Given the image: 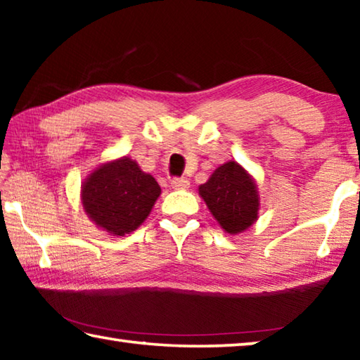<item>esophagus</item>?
Listing matches in <instances>:
<instances>
[{
    "instance_id": "1",
    "label": "esophagus",
    "mask_w": 360,
    "mask_h": 360,
    "mask_svg": "<svg viewBox=\"0 0 360 360\" xmlns=\"http://www.w3.org/2000/svg\"><path fill=\"white\" fill-rule=\"evenodd\" d=\"M172 186L174 188H187L188 187V179H186V178H173Z\"/></svg>"
}]
</instances>
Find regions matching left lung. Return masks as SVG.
<instances>
[{"mask_svg": "<svg viewBox=\"0 0 360 360\" xmlns=\"http://www.w3.org/2000/svg\"><path fill=\"white\" fill-rule=\"evenodd\" d=\"M198 191L227 233H240L257 219L259 195L255 184L238 163H224Z\"/></svg>", "mask_w": 360, "mask_h": 360, "instance_id": "8db88e82", "label": "left lung"}]
</instances>
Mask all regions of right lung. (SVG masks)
Returning <instances> with one entry per match:
<instances>
[{"label":"right lung","mask_w":360,"mask_h":360,"mask_svg":"<svg viewBox=\"0 0 360 360\" xmlns=\"http://www.w3.org/2000/svg\"><path fill=\"white\" fill-rule=\"evenodd\" d=\"M158 195L157 181L124 157L100 167L84 182L82 205L98 227L122 236L144 222Z\"/></svg>","instance_id":"add662e5"}]
</instances>
